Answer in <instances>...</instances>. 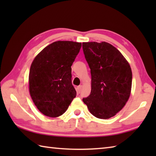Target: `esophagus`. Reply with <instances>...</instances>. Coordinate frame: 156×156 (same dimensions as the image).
<instances>
[{
	"mask_svg": "<svg viewBox=\"0 0 156 156\" xmlns=\"http://www.w3.org/2000/svg\"><path fill=\"white\" fill-rule=\"evenodd\" d=\"M82 90V85H79L78 87H77V92L78 93H80Z\"/></svg>",
	"mask_w": 156,
	"mask_h": 156,
	"instance_id": "1",
	"label": "esophagus"
}]
</instances>
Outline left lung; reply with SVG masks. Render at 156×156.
Returning a JSON list of instances; mask_svg holds the SVG:
<instances>
[{
    "mask_svg": "<svg viewBox=\"0 0 156 156\" xmlns=\"http://www.w3.org/2000/svg\"><path fill=\"white\" fill-rule=\"evenodd\" d=\"M91 73V92L82 101L98 119H107L120 111L131 94L132 72L118 49L107 42L82 43Z\"/></svg>",
    "mask_w": 156,
    "mask_h": 156,
    "instance_id": "1",
    "label": "left lung"
}]
</instances>
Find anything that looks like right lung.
Here are the masks:
<instances>
[{"label":"right lung","instance_id":"obj_1","mask_svg":"<svg viewBox=\"0 0 156 156\" xmlns=\"http://www.w3.org/2000/svg\"><path fill=\"white\" fill-rule=\"evenodd\" d=\"M81 43L58 41L45 47L33 61L29 71V92L41 113L57 117L67 110L76 91L72 84L71 66Z\"/></svg>","mask_w":156,"mask_h":156}]
</instances>
